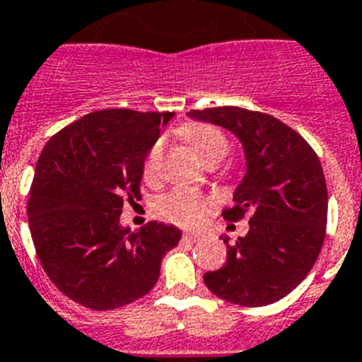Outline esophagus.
Wrapping results in <instances>:
<instances>
[{"instance_id": "1", "label": "esophagus", "mask_w": 362, "mask_h": 362, "mask_svg": "<svg viewBox=\"0 0 362 362\" xmlns=\"http://www.w3.org/2000/svg\"><path fill=\"white\" fill-rule=\"evenodd\" d=\"M200 238L199 233H184V240L187 242H197Z\"/></svg>"}]
</instances>
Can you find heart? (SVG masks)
<instances>
[{
  "label": "heart",
  "mask_w": 362,
  "mask_h": 362,
  "mask_svg": "<svg viewBox=\"0 0 362 362\" xmlns=\"http://www.w3.org/2000/svg\"><path fill=\"white\" fill-rule=\"evenodd\" d=\"M184 134L204 162L211 158H224L226 151H228V140L216 127L194 124L185 127ZM163 146L165 144L160 138L151 146L149 153H147L144 173H146V178H149V180H155L158 177ZM213 206H215V202L209 197L199 193V191L189 189V187H177V189L169 191L156 204L160 215L178 226H199L209 215Z\"/></svg>",
  "instance_id": "1"
}]
</instances>
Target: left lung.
Returning <instances> with one entry per match:
<instances>
[{
    "mask_svg": "<svg viewBox=\"0 0 362 362\" xmlns=\"http://www.w3.org/2000/svg\"><path fill=\"white\" fill-rule=\"evenodd\" d=\"M187 116L228 129L246 156V175L222 216L237 222L247 215L250 231L233 246L224 237L226 264L204 273V282L228 303H276L306 279L325 242L328 189L319 156L297 131L264 112L215 107Z\"/></svg>",
    "mask_w": 362,
    "mask_h": 362,
    "instance_id": "8db88e82",
    "label": "left lung"
}]
</instances>
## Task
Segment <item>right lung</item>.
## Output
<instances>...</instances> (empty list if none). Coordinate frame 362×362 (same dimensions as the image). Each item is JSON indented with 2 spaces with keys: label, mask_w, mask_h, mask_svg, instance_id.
Returning a JSON list of instances; mask_svg holds the SVG:
<instances>
[{
  "label": "right lung",
  "mask_w": 362,
  "mask_h": 362,
  "mask_svg": "<svg viewBox=\"0 0 362 362\" xmlns=\"http://www.w3.org/2000/svg\"><path fill=\"white\" fill-rule=\"evenodd\" d=\"M175 112L103 109L50 138L36 163L27 215L34 247L54 286L90 310H115L149 293L182 231L120 224L140 197L144 163Z\"/></svg>",
  "instance_id": "right-lung-1"
}]
</instances>
